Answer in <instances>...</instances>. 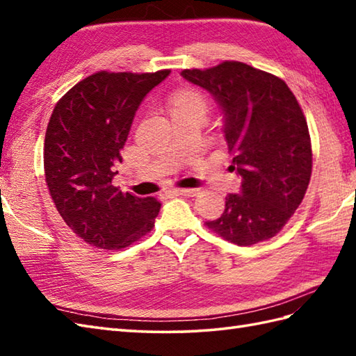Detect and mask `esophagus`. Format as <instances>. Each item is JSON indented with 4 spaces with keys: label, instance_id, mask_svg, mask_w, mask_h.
Instances as JSON below:
<instances>
[{
    "label": "esophagus",
    "instance_id": "obj_1",
    "mask_svg": "<svg viewBox=\"0 0 356 356\" xmlns=\"http://www.w3.org/2000/svg\"><path fill=\"white\" fill-rule=\"evenodd\" d=\"M172 194H176V195H195V194H199V190H195V188H176V190H172L171 191Z\"/></svg>",
    "mask_w": 356,
    "mask_h": 356
}]
</instances>
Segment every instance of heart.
<instances>
[{"label":"heart","mask_w":356,"mask_h":356,"mask_svg":"<svg viewBox=\"0 0 356 356\" xmlns=\"http://www.w3.org/2000/svg\"><path fill=\"white\" fill-rule=\"evenodd\" d=\"M172 108H197L205 113L207 101L200 92L195 90H182L174 95Z\"/></svg>","instance_id":"heart-1"}]
</instances>
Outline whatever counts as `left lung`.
I'll use <instances>...</instances> for the list:
<instances>
[{"mask_svg": "<svg viewBox=\"0 0 356 356\" xmlns=\"http://www.w3.org/2000/svg\"><path fill=\"white\" fill-rule=\"evenodd\" d=\"M180 74L220 105L229 170L241 177L240 191L226 195L223 214L207 226L238 246L272 238L300 207L312 174L307 122L293 93L274 74L237 61Z\"/></svg>", "mask_w": 356, "mask_h": 356, "instance_id": "1", "label": "left lung"}]
</instances>
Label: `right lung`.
I'll return each mask as SVG.
<instances>
[{"instance_id": "obj_1", "label": "right lung", "mask_w": 356, "mask_h": 356, "mask_svg": "<svg viewBox=\"0 0 356 356\" xmlns=\"http://www.w3.org/2000/svg\"><path fill=\"white\" fill-rule=\"evenodd\" d=\"M97 72L55 105L44 139L45 182L70 229L99 249H122L153 229L161 203L111 184L139 105L168 78Z\"/></svg>"}]
</instances>
